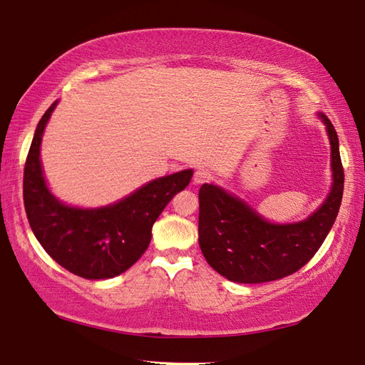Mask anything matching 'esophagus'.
Instances as JSON below:
<instances>
[{
	"instance_id": "obj_1",
	"label": "esophagus",
	"mask_w": 365,
	"mask_h": 365,
	"mask_svg": "<svg viewBox=\"0 0 365 365\" xmlns=\"http://www.w3.org/2000/svg\"><path fill=\"white\" fill-rule=\"evenodd\" d=\"M211 180V173L205 168H198L194 173V184H203Z\"/></svg>"
}]
</instances>
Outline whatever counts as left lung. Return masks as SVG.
Returning a JSON list of instances; mask_svg holds the SVG:
<instances>
[{"label": "left lung", "mask_w": 365, "mask_h": 365, "mask_svg": "<svg viewBox=\"0 0 365 365\" xmlns=\"http://www.w3.org/2000/svg\"><path fill=\"white\" fill-rule=\"evenodd\" d=\"M331 144L332 184L324 202L310 216L295 222L265 219L243 198L217 184L198 192V245L211 268L233 283L256 284L295 273L310 260L331 232L343 195V167L339 136L322 113Z\"/></svg>", "instance_id": "8db88e82"}]
</instances>
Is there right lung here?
Listing matches in <instances>:
<instances>
[{"label":"right lung","instance_id":"1","mask_svg":"<svg viewBox=\"0 0 365 365\" xmlns=\"http://www.w3.org/2000/svg\"><path fill=\"white\" fill-rule=\"evenodd\" d=\"M58 100L41 118L26 157L24 202L31 230L46 252L68 272L86 279H109L128 270L153 237L165 206L190 182L194 170L143 184L120 200L82 208L52 194L41 163V143Z\"/></svg>","mask_w":365,"mask_h":365}]
</instances>
